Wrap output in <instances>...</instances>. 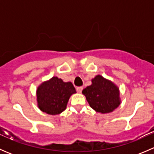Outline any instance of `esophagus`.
<instances>
[{"mask_svg": "<svg viewBox=\"0 0 154 154\" xmlns=\"http://www.w3.org/2000/svg\"><path fill=\"white\" fill-rule=\"evenodd\" d=\"M76 89H77V92L81 93V92H82V90H83V87H81V86H80V87H77V88H76Z\"/></svg>", "mask_w": 154, "mask_h": 154, "instance_id": "34e87169", "label": "esophagus"}]
</instances>
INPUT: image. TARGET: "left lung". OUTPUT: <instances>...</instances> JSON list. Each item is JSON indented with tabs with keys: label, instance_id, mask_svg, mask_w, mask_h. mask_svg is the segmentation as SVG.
Listing matches in <instances>:
<instances>
[{
	"label": "left lung",
	"instance_id": "1",
	"mask_svg": "<svg viewBox=\"0 0 154 154\" xmlns=\"http://www.w3.org/2000/svg\"><path fill=\"white\" fill-rule=\"evenodd\" d=\"M82 93L89 106L101 114L112 112L122 103L117 85L100 74L91 79V85L85 88Z\"/></svg>",
	"mask_w": 154,
	"mask_h": 154
}]
</instances>
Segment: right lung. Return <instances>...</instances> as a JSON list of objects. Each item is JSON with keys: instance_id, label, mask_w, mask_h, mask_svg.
Returning a JSON list of instances; mask_svg holds the SVG:
<instances>
[{"instance_id": "right-lung-1", "label": "right lung", "mask_w": 154, "mask_h": 154, "mask_svg": "<svg viewBox=\"0 0 154 154\" xmlns=\"http://www.w3.org/2000/svg\"><path fill=\"white\" fill-rule=\"evenodd\" d=\"M75 93L77 91L71 82L53 77L37 87V106L43 112L59 115L66 110L69 98Z\"/></svg>"}]
</instances>
